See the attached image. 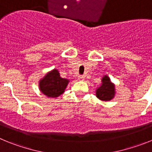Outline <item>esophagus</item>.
<instances>
[{
	"instance_id": "obj_1",
	"label": "esophagus",
	"mask_w": 152,
	"mask_h": 152,
	"mask_svg": "<svg viewBox=\"0 0 152 152\" xmlns=\"http://www.w3.org/2000/svg\"><path fill=\"white\" fill-rule=\"evenodd\" d=\"M77 79L79 80H84V75H79L78 77H77Z\"/></svg>"
}]
</instances>
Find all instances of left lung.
<instances>
[{
  "label": "left lung",
  "instance_id": "1",
  "mask_svg": "<svg viewBox=\"0 0 152 152\" xmlns=\"http://www.w3.org/2000/svg\"><path fill=\"white\" fill-rule=\"evenodd\" d=\"M114 94V85L107 76H104L102 79V85L96 90V96L100 100L107 101L110 100L113 97Z\"/></svg>",
  "mask_w": 152,
  "mask_h": 152
}]
</instances>
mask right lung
Masks as SVG:
<instances>
[{
    "label": "right lung",
    "instance_id": "1",
    "mask_svg": "<svg viewBox=\"0 0 152 152\" xmlns=\"http://www.w3.org/2000/svg\"><path fill=\"white\" fill-rule=\"evenodd\" d=\"M68 80L61 78L57 70L48 73L39 82L42 93L49 97H57L63 94Z\"/></svg>",
    "mask_w": 152,
    "mask_h": 152
}]
</instances>
